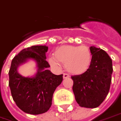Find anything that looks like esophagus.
<instances>
[{
  "mask_svg": "<svg viewBox=\"0 0 121 121\" xmlns=\"http://www.w3.org/2000/svg\"><path fill=\"white\" fill-rule=\"evenodd\" d=\"M63 79H67V78H69L70 76L69 75H68L67 74H63Z\"/></svg>",
  "mask_w": 121,
  "mask_h": 121,
  "instance_id": "1",
  "label": "esophagus"
}]
</instances>
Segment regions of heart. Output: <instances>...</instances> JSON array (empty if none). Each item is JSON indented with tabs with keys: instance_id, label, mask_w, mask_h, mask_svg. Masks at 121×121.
Here are the masks:
<instances>
[{
	"instance_id": "obj_1",
	"label": "heart",
	"mask_w": 121,
	"mask_h": 121,
	"mask_svg": "<svg viewBox=\"0 0 121 121\" xmlns=\"http://www.w3.org/2000/svg\"><path fill=\"white\" fill-rule=\"evenodd\" d=\"M92 56L86 46L63 45L54 52V56H50L49 63L55 69L60 68V63L65 65L68 72L74 75L84 74L90 68Z\"/></svg>"
}]
</instances>
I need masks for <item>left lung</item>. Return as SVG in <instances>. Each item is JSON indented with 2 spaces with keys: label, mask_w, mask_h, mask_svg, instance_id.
Segmentation results:
<instances>
[{
  "label": "left lung",
  "mask_w": 121,
  "mask_h": 121,
  "mask_svg": "<svg viewBox=\"0 0 121 121\" xmlns=\"http://www.w3.org/2000/svg\"><path fill=\"white\" fill-rule=\"evenodd\" d=\"M92 60L90 68L81 75L72 76L76 101L81 107L99 106L107 96L113 72L112 61L103 49L91 46Z\"/></svg>",
  "instance_id": "8db88e82"
}]
</instances>
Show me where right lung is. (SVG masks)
<instances>
[{
    "instance_id": "1",
    "label": "right lung",
    "mask_w": 121,
    "mask_h": 121,
    "mask_svg": "<svg viewBox=\"0 0 121 121\" xmlns=\"http://www.w3.org/2000/svg\"><path fill=\"white\" fill-rule=\"evenodd\" d=\"M46 45H35L23 49L14 57L9 71V86L12 97L18 108L25 113L38 115L51 106L52 95L63 80V74L55 75L48 68ZM29 60L36 63L37 73L24 77L18 72L20 65Z\"/></svg>"
}]
</instances>
